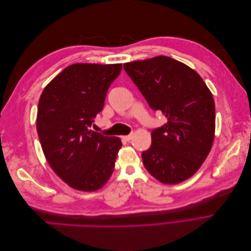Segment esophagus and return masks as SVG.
<instances>
[{"mask_svg": "<svg viewBox=\"0 0 251 251\" xmlns=\"http://www.w3.org/2000/svg\"><path fill=\"white\" fill-rule=\"evenodd\" d=\"M132 138H133V135L132 134L131 135H126V136H123V137H121V139L125 140V141H130V140H132Z\"/></svg>", "mask_w": 251, "mask_h": 251, "instance_id": "obj_1", "label": "esophagus"}]
</instances>
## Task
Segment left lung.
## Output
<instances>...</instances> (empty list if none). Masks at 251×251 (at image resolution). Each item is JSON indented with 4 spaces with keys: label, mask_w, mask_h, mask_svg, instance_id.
<instances>
[{
    "label": "left lung",
    "mask_w": 251,
    "mask_h": 251,
    "mask_svg": "<svg viewBox=\"0 0 251 251\" xmlns=\"http://www.w3.org/2000/svg\"><path fill=\"white\" fill-rule=\"evenodd\" d=\"M147 102L168 123L151 131L142 151L144 168L165 184L192 177L206 159L215 138V101L200 75L169 56L124 65Z\"/></svg>",
    "instance_id": "obj_1"
}]
</instances>
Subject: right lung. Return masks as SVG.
I'll return each mask as SVG.
<instances>
[{"instance_id": "obj_1", "label": "right lung", "mask_w": 251, "mask_h": 251, "mask_svg": "<svg viewBox=\"0 0 251 251\" xmlns=\"http://www.w3.org/2000/svg\"><path fill=\"white\" fill-rule=\"evenodd\" d=\"M121 64H74L53 78L41 95L36 130L48 163L72 188H101L115 168L118 137L93 131Z\"/></svg>"}]
</instances>
